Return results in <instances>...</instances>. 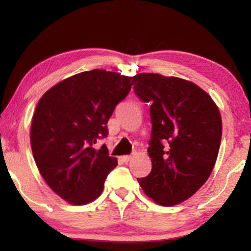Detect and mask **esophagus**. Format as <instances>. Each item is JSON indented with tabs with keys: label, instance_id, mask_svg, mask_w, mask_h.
Instances as JSON below:
<instances>
[{
	"label": "esophagus",
	"instance_id": "34e87169",
	"mask_svg": "<svg viewBox=\"0 0 251 251\" xmlns=\"http://www.w3.org/2000/svg\"><path fill=\"white\" fill-rule=\"evenodd\" d=\"M131 157H132L131 155H123V156H121V160L123 161V162L126 163V162H129L130 160H131Z\"/></svg>",
	"mask_w": 251,
	"mask_h": 251
}]
</instances>
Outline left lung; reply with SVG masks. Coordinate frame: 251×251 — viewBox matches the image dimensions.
I'll use <instances>...</instances> for the list:
<instances>
[{"instance_id":"1","label":"left lung","mask_w":251,"mask_h":251,"mask_svg":"<svg viewBox=\"0 0 251 251\" xmlns=\"http://www.w3.org/2000/svg\"><path fill=\"white\" fill-rule=\"evenodd\" d=\"M135 92L151 104L152 171L138 183L161 205L180 203L208 180L222 140V116L210 96L193 82L140 73Z\"/></svg>"}]
</instances>
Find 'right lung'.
<instances>
[{
    "label": "right lung",
    "instance_id": "1",
    "mask_svg": "<svg viewBox=\"0 0 251 251\" xmlns=\"http://www.w3.org/2000/svg\"><path fill=\"white\" fill-rule=\"evenodd\" d=\"M132 76L92 70L65 78L37 102L30 126V146L43 179L68 203L82 205L104 190L118 166L98 139L107 136L115 106L131 89Z\"/></svg>",
    "mask_w": 251,
    "mask_h": 251
}]
</instances>
